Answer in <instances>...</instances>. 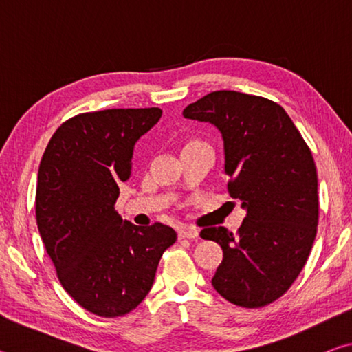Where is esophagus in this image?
<instances>
[{"label": "esophagus", "instance_id": "1", "mask_svg": "<svg viewBox=\"0 0 352 352\" xmlns=\"http://www.w3.org/2000/svg\"><path fill=\"white\" fill-rule=\"evenodd\" d=\"M178 237L180 239H195V237H199V230L194 226H183L178 230Z\"/></svg>", "mask_w": 352, "mask_h": 352}]
</instances>
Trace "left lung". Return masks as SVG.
Returning <instances> with one entry per match:
<instances>
[{
  "label": "left lung",
  "mask_w": 352,
  "mask_h": 352,
  "mask_svg": "<svg viewBox=\"0 0 352 352\" xmlns=\"http://www.w3.org/2000/svg\"><path fill=\"white\" fill-rule=\"evenodd\" d=\"M183 116L210 122L223 140L231 197L247 211L237 234L201 230L223 259L212 287L242 307H262L289 290L317 234L318 178L311 148L281 105L220 90L189 104Z\"/></svg>",
  "instance_id": "8db88e82"
}]
</instances>
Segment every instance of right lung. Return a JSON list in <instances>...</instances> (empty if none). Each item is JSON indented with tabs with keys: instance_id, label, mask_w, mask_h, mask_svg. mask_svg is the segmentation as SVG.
I'll list each match as a JSON object with an SVG mask.
<instances>
[{
	"instance_id": "obj_1",
	"label": "right lung",
	"mask_w": 352,
	"mask_h": 352,
	"mask_svg": "<svg viewBox=\"0 0 352 352\" xmlns=\"http://www.w3.org/2000/svg\"><path fill=\"white\" fill-rule=\"evenodd\" d=\"M162 115L155 107L77 115L56 130L40 162V236L63 289L99 317L133 311L177 241L170 226L142 228L115 210L119 186L132 175L136 141Z\"/></svg>"
}]
</instances>
